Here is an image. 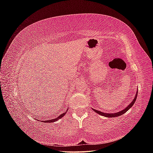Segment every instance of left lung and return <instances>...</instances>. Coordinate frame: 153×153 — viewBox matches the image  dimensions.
<instances>
[{"mask_svg": "<svg viewBox=\"0 0 153 153\" xmlns=\"http://www.w3.org/2000/svg\"><path fill=\"white\" fill-rule=\"evenodd\" d=\"M137 94H138V91L136 92V95L135 96V98H133V101H131V102L129 104V105L128 106H126V108H124V109L122 110L121 111H119V112H115V113H105V112H101V111H99V110H97L96 109H94V108H92V110H93L94 112L97 114H98L101 115H102V116H105V117H118L119 116V115H121L123 114H124V113H126L127 111L130 108L131 106L134 105V103H135V101L137 100Z\"/></svg>", "mask_w": 153, "mask_h": 153, "instance_id": "1", "label": "left lung"}]
</instances>
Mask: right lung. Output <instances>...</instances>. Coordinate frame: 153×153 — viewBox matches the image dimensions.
Wrapping results in <instances>:
<instances>
[{
  "label": "right lung",
  "mask_w": 153,
  "mask_h": 153,
  "mask_svg": "<svg viewBox=\"0 0 153 153\" xmlns=\"http://www.w3.org/2000/svg\"><path fill=\"white\" fill-rule=\"evenodd\" d=\"M68 111V108L67 109V111H66V112H64V113H62V114H61L60 115H59L58 117H55V118H53V119H49V120H47V121H44V122H45V123H53V122H54V121H58L59 119H61L62 117H64V115H66V114L67 113V112Z\"/></svg>",
  "instance_id": "1"
}]
</instances>
